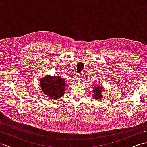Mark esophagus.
I'll return each instance as SVG.
<instances>
[{
  "mask_svg": "<svg viewBox=\"0 0 147 147\" xmlns=\"http://www.w3.org/2000/svg\"><path fill=\"white\" fill-rule=\"evenodd\" d=\"M81 81V76L80 75H78V76H77V81Z\"/></svg>",
  "mask_w": 147,
  "mask_h": 147,
  "instance_id": "obj_1",
  "label": "esophagus"
}]
</instances>
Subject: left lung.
I'll use <instances>...</instances> for the list:
<instances>
[{
    "label": "left lung",
    "mask_w": 147,
    "mask_h": 147,
    "mask_svg": "<svg viewBox=\"0 0 147 147\" xmlns=\"http://www.w3.org/2000/svg\"><path fill=\"white\" fill-rule=\"evenodd\" d=\"M103 90V87H102V85L94 86L93 88V95H94V98L96 100H100L103 98L102 95V92Z\"/></svg>",
    "instance_id": "left-lung-1"
}]
</instances>
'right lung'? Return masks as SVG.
Here are the masks:
<instances>
[{"mask_svg": "<svg viewBox=\"0 0 147 147\" xmlns=\"http://www.w3.org/2000/svg\"><path fill=\"white\" fill-rule=\"evenodd\" d=\"M40 84L44 93L51 99L57 100L65 94L66 83L60 76H51L47 75L41 78Z\"/></svg>", "mask_w": 147, "mask_h": 147, "instance_id": "obj_1", "label": "right lung"}]
</instances>
